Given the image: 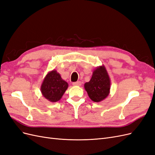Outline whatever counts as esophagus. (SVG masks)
<instances>
[{"label": "esophagus", "instance_id": "34e87169", "mask_svg": "<svg viewBox=\"0 0 155 155\" xmlns=\"http://www.w3.org/2000/svg\"><path fill=\"white\" fill-rule=\"evenodd\" d=\"M72 84H73V85H74V86H80L81 85V82L78 81L77 82H74Z\"/></svg>", "mask_w": 155, "mask_h": 155}]
</instances>
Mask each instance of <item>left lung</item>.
<instances>
[{
	"instance_id": "obj_1",
	"label": "left lung",
	"mask_w": 155,
	"mask_h": 155,
	"mask_svg": "<svg viewBox=\"0 0 155 155\" xmlns=\"http://www.w3.org/2000/svg\"><path fill=\"white\" fill-rule=\"evenodd\" d=\"M84 87L88 97L94 102L101 101L109 96L110 79L104 64L94 69L91 80L85 83Z\"/></svg>"
}]
</instances>
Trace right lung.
<instances>
[{
    "label": "right lung",
    "instance_id": "obj_1",
    "mask_svg": "<svg viewBox=\"0 0 155 155\" xmlns=\"http://www.w3.org/2000/svg\"><path fill=\"white\" fill-rule=\"evenodd\" d=\"M68 87V83L63 80L54 69L46 75L41 84V92L49 101L57 102L61 100Z\"/></svg>",
    "mask_w": 155,
    "mask_h": 155
}]
</instances>
